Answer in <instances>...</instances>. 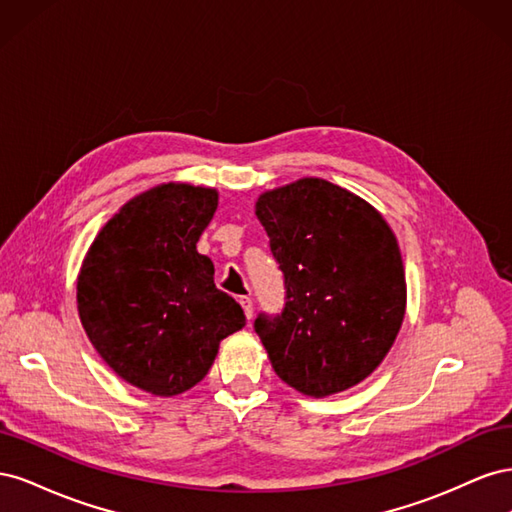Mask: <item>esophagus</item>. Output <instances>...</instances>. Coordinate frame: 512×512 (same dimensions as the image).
Here are the masks:
<instances>
[{
    "label": "esophagus",
    "instance_id": "34e87169",
    "mask_svg": "<svg viewBox=\"0 0 512 512\" xmlns=\"http://www.w3.org/2000/svg\"><path fill=\"white\" fill-rule=\"evenodd\" d=\"M239 303H241V307H243L245 318L250 320V318L254 316V303H252V299H250V297H239Z\"/></svg>",
    "mask_w": 512,
    "mask_h": 512
}]
</instances>
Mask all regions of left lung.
<instances>
[{"label":"left lung","instance_id":"obj_1","mask_svg":"<svg viewBox=\"0 0 512 512\" xmlns=\"http://www.w3.org/2000/svg\"><path fill=\"white\" fill-rule=\"evenodd\" d=\"M286 286L282 314L254 329L288 386L342 393L389 354L406 314V273L391 226L363 198L318 177L260 194Z\"/></svg>","mask_w":512,"mask_h":512}]
</instances>
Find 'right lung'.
I'll return each instance as SVG.
<instances>
[{
	"mask_svg": "<svg viewBox=\"0 0 512 512\" xmlns=\"http://www.w3.org/2000/svg\"><path fill=\"white\" fill-rule=\"evenodd\" d=\"M218 192L162 183L134 196L98 232L76 282L83 329L119 378L173 397L207 376L224 337L245 327L241 305L215 288L196 243Z\"/></svg>",
	"mask_w": 512,
	"mask_h": 512,
	"instance_id": "1",
	"label": "right lung"
}]
</instances>
